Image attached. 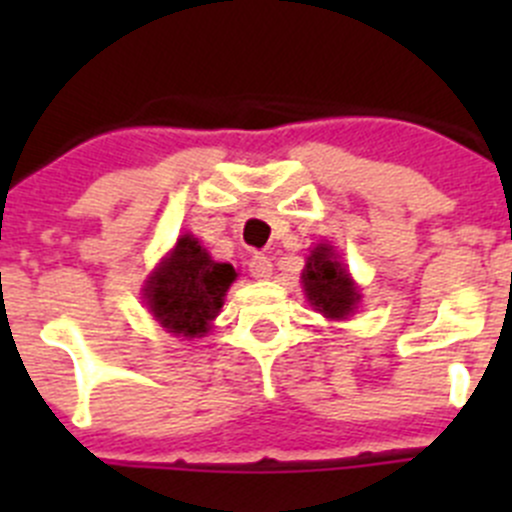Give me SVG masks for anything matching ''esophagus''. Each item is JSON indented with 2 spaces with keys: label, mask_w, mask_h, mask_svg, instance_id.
I'll use <instances>...</instances> for the list:
<instances>
[{
  "label": "esophagus",
  "mask_w": 512,
  "mask_h": 512,
  "mask_svg": "<svg viewBox=\"0 0 512 512\" xmlns=\"http://www.w3.org/2000/svg\"><path fill=\"white\" fill-rule=\"evenodd\" d=\"M250 275L255 280H270L272 277V262L265 255H252L250 260Z\"/></svg>",
  "instance_id": "34e87169"
}]
</instances>
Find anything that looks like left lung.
I'll use <instances>...</instances> for the list:
<instances>
[{"label": "left lung", "instance_id": "1", "mask_svg": "<svg viewBox=\"0 0 512 512\" xmlns=\"http://www.w3.org/2000/svg\"><path fill=\"white\" fill-rule=\"evenodd\" d=\"M302 285L309 304L327 319H347L349 314H354L361 299L352 275L339 260L337 250L327 242H319L309 252L302 272Z\"/></svg>", "mask_w": 512, "mask_h": 512}]
</instances>
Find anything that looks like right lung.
<instances>
[{
    "label": "right lung",
    "instance_id": "1",
    "mask_svg": "<svg viewBox=\"0 0 512 512\" xmlns=\"http://www.w3.org/2000/svg\"><path fill=\"white\" fill-rule=\"evenodd\" d=\"M235 277V267L215 262L198 237L183 235L146 280L143 299L168 332L205 337Z\"/></svg>",
    "mask_w": 512,
    "mask_h": 512
}]
</instances>
